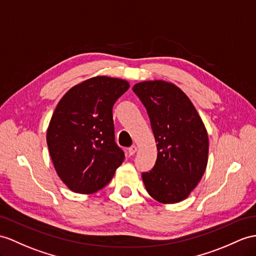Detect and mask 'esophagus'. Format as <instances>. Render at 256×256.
<instances>
[{"instance_id": "obj_1", "label": "esophagus", "mask_w": 256, "mask_h": 256, "mask_svg": "<svg viewBox=\"0 0 256 256\" xmlns=\"http://www.w3.org/2000/svg\"><path fill=\"white\" fill-rule=\"evenodd\" d=\"M136 150H138V148H136V146H130L128 148V153H129L130 156H132V155H134L136 152Z\"/></svg>"}]
</instances>
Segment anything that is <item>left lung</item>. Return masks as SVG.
I'll return each instance as SVG.
<instances>
[{
	"mask_svg": "<svg viewBox=\"0 0 256 256\" xmlns=\"http://www.w3.org/2000/svg\"><path fill=\"white\" fill-rule=\"evenodd\" d=\"M132 90L144 104L158 142L156 163L142 174L143 184L160 203L182 202L196 189L206 170V128L190 98L172 82L141 81Z\"/></svg>",
	"mask_w": 256,
	"mask_h": 256,
	"instance_id": "1",
	"label": "left lung"
}]
</instances>
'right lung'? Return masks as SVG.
<instances>
[{
    "label": "right lung",
    "instance_id": "obj_1",
    "mask_svg": "<svg viewBox=\"0 0 256 256\" xmlns=\"http://www.w3.org/2000/svg\"><path fill=\"white\" fill-rule=\"evenodd\" d=\"M129 86L120 78L92 77L68 90L56 106L46 143L56 174L72 192L103 189L124 162L112 110Z\"/></svg>",
    "mask_w": 256,
    "mask_h": 256
}]
</instances>
